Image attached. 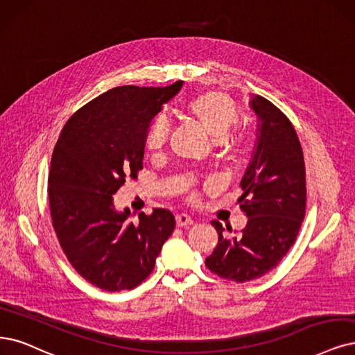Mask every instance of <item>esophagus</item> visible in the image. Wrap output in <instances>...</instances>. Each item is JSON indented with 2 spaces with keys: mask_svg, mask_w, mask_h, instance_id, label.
Returning a JSON list of instances; mask_svg holds the SVG:
<instances>
[{
  "mask_svg": "<svg viewBox=\"0 0 355 355\" xmlns=\"http://www.w3.org/2000/svg\"><path fill=\"white\" fill-rule=\"evenodd\" d=\"M191 224H193L191 218L186 214H180V215L175 216V225L178 228H189Z\"/></svg>",
  "mask_w": 355,
  "mask_h": 355,
  "instance_id": "1",
  "label": "esophagus"
}]
</instances>
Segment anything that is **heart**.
I'll return each mask as SVG.
<instances>
[{
  "label": "heart",
  "instance_id": "heart-1",
  "mask_svg": "<svg viewBox=\"0 0 355 355\" xmlns=\"http://www.w3.org/2000/svg\"><path fill=\"white\" fill-rule=\"evenodd\" d=\"M181 112L189 121L200 128L203 133L216 140L219 156L227 162H237L244 155V139L237 127H232L239 118L235 102L224 92L206 90L181 103ZM168 141V125L161 118L155 120L148 128L144 146L152 156L162 153ZM187 200L194 202L196 193L190 190Z\"/></svg>",
  "mask_w": 355,
  "mask_h": 355
}]
</instances>
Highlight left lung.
Instances as JSON below:
<instances>
[{"instance_id":"8db88e82","label":"left lung","mask_w":355,"mask_h":355,"mask_svg":"<svg viewBox=\"0 0 355 355\" xmlns=\"http://www.w3.org/2000/svg\"><path fill=\"white\" fill-rule=\"evenodd\" d=\"M250 103L259 116V136L239 199L248 220L232 239H225L224 228L214 220L219 237L206 259L209 270L240 284L279 265L295 243L307 202L304 156L294 125L263 96H253Z\"/></svg>"}]
</instances>
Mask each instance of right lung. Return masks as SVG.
Instances as JSON below:
<instances>
[{"mask_svg": "<svg viewBox=\"0 0 355 355\" xmlns=\"http://www.w3.org/2000/svg\"><path fill=\"white\" fill-rule=\"evenodd\" d=\"M120 86L99 95L65 123L51 157L48 198L52 227L73 269L103 291L133 290L152 273L175 228L155 209L127 224L112 196L143 168L144 140L162 103L181 89Z\"/></svg>", "mask_w": 355, "mask_h": 355, "instance_id": "obj_1", "label": "right lung"}]
</instances>
